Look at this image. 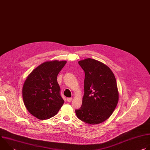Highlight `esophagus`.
I'll list each match as a JSON object with an SVG mask.
<instances>
[{
	"label": "esophagus",
	"instance_id": "1",
	"mask_svg": "<svg viewBox=\"0 0 150 150\" xmlns=\"http://www.w3.org/2000/svg\"><path fill=\"white\" fill-rule=\"evenodd\" d=\"M72 98H67V101H68V102H71L72 100Z\"/></svg>",
	"mask_w": 150,
	"mask_h": 150
}]
</instances>
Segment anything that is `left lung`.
I'll return each mask as SVG.
<instances>
[{"instance_id":"left-lung-1","label":"left lung","mask_w":150,"mask_h":150,"mask_svg":"<svg viewBox=\"0 0 150 150\" xmlns=\"http://www.w3.org/2000/svg\"><path fill=\"white\" fill-rule=\"evenodd\" d=\"M78 63L85 72L84 94L76 115L85 123L99 124L110 117L119 101L115 75L109 67L93 59L81 60Z\"/></svg>"}]
</instances>
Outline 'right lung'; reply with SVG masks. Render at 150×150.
<instances>
[{
    "instance_id": "1",
    "label": "right lung",
    "mask_w": 150,
    "mask_h": 150,
    "mask_svg": "<svg viewBox=\"0 0 150 150\" xmlns=\"http://www.w3.org/2000/svg\"><path fill=\"white\" fill-rule=\"evenodd\" d=\"M67 61H46L27 76L23 87V98L27 110L40 120L55 116L64 103L60 94L57 77Z\"/></svg>"
}]
</instances>
